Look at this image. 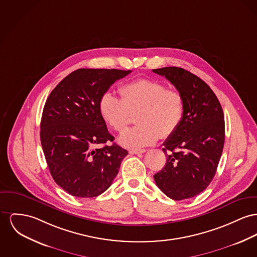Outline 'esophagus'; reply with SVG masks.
<instances>
[{
  "instance_id": "esophagus-1",
  "label": "esophagus",
  "mask_w": 257,
  "mask_h": 257,
  "mask_svg": "<svg viewBox=\"0 0 257 257\" xmlns=\"http://www.w3.org/2000/svg\"><path fill=\"white\" fill-rule=\"evenodd\" d=\"M146 150L145 149H138V150H131L130 151V154L132 155H140L145 153Z\"/></svg>"
}]
</instances>
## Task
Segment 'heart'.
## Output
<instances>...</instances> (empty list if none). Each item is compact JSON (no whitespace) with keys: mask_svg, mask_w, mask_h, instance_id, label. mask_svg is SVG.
Listing matches in <instances>:
<instances>
[{"mask_svg":"<svg viewBox=\"0 0 257 257\" xmlns=\"http://www.w3.org/2000/svg\"><path fill=\"white\" fill-rule=\"evenodd\" d=\"M120 99L107 92L99 100V113L114 131L125 130L132 115L137 114V126L124 132L119 143L128 149H140L155 143L159 137L172 136L184 116V98L164 83L140 79L119 88Z\"/></svg>","mask_w":257,"mask_h":257,"instance_id":"obj_1","label":"heart"}]
</instances>
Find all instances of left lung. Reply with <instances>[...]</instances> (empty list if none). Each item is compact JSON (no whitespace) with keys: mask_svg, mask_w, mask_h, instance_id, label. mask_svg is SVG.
<instances>
[{"mask_svg":"<svg viewBox=\"0 0 257 257\" xmlns=\"http://www.w3.org/2000/svg\"><path fill=\"white\" fill-rule=\"evenodd\" d=\"M184 98V116L164 142L167 162L154 175L156 185L175 201L190 199L209 185L222 154L225 122L220 102L205 82L179 67L153 69Z\"/></svg>","mask_w":257,"mask_h":257,"instance_id":"8db88e82","label":"left lung"}]
</instances>
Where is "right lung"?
<instances>
[{"label": "right lung", "instance_id": "1", "mask_svg": "<svg viewBox=\"0 0 257 257\" xmlns=\"http://www.w3.org/2000/svg\"><path fill=\"white\" fill-rule=\"evenodd\" d=\"M132 71L78 69L48 97L41 120V143L53 180L70 195L93 198L109 188L127 151L113 143L99 113V100ZM103 145L102 148H97Z\"/></svg>", "mask_w": 257, "mask_h": 257}]
</instances>
